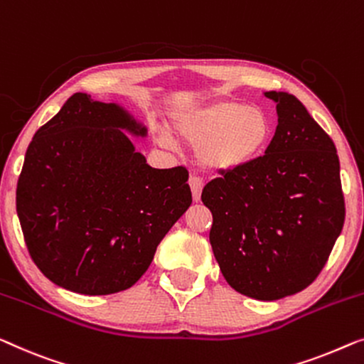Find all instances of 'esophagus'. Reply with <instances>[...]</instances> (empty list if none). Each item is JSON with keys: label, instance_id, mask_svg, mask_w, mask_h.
<instances>
[{"label": "esophagus", "instance_id": "obj_1", "mask_svg": "<svg viewBox=\"0 0 364 364\" xmlns=\"http://www.w3.org/2000/svg\"><path fill=\"white\" fill-rule=\"evenodd\" d=\"M188 183H191V191H192L193 200H195V202H198L200 195H202V188H203L202 178L197 177V176H191V178H188Z\"/></svg>", "mask_w": 364, "mask_h": 364}]
</instances>
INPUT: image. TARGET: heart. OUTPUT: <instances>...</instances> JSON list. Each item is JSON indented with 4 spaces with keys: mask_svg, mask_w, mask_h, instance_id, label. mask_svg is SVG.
<instances>
[{
    "mask_svg": "<svg viewBox=\"0 0 364 364\" xmlns=\"http://www.w3.org/2000/svg\"><path fill=\"white\" fill-rule=\"evenodd\" d=\"M182 139L198 146V161L212 171H231L251 164L267 149L272 119L262 108L236 100H218L182 109L173 119ZM157 139L172 149L173 139L161 131Z\"/></svg>",
    "mask_w": 364,
    "mask_h": 364,
    "instance_id": "heart-1",
    "label": "heart"
}]
</instances>
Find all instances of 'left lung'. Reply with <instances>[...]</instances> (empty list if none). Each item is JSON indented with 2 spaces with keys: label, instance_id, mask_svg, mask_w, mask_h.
I'll return each instance as SVG.
<instances>
[{
  "label": "left lung",
  "instance_id": "obj_1",
  "mask_svg": "<svg viewBox=\"0 0 364 364\" xmlns=\"http://www.w3.org/2000/svg\"><path fill=\"white\" fill-rule=\"evenodd\" d=\"M277 128L264 156L220 171L202 191L213 215L215 259L235 291L277 300L304 291L323 266L345 223L333 141L294 95L266 92Z\"/></svg>",
  "mask_w": 364,
  "mask_h": 364
}]
</instances>
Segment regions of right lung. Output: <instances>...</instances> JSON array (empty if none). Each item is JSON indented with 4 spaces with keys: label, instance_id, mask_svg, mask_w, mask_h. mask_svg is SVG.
<instances>
[{
    "label": "right lung",
    "instance_id": "obj_1",
    "mask_svg": "<svg viewBox=\"0 0 364 364\" xmlns=\"http://www.w3.org/2000/svg\"><path fill=\"white\" fill-rule=\"evenodd\" d=\"M124 131L146 136L119 105L75 93L26 151L16 188L26 246L67 291L129 289L192 203L186 167L152 169Z\"/></svg>",
    "mask_w": 364,
    "mask_h": 364
}]
</instances>
